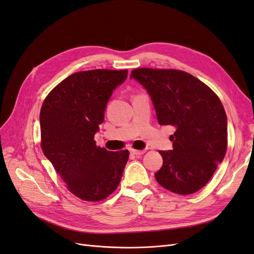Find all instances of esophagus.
<instances>
[{"label":"esophagus","mask_w":254,"mask_h":254,"mask_svg":"<svg viewBox=\"0 0 254 254\" xmlns=\"http://www.w3.org/2000/svg\"><path fill=\"white\" fill-rule=\"evenodd\" d=\"M130 152H131V153H132V155H135V156H141V155H144V153H145V150L130 149Z\"/></svg>","instance_id":"1"}]
</instances>
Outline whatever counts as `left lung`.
I'll return each mask as SVG.
<instances>
[{"mask_svg": "<svg viewBox=\"0 0 254 254\" xmlns=\"http://www.w3.org/2000/svg\"><path fill=\"white\" fill-rule=\"evenodd\" d=\"M147 90L160 125L176 128L174 148L159 150L163 165L155 174L161 187L180 195L202 189L225 158L227 115L215 92L184 71L140 67L131 71Z\"/></svg>", "mask_w": 254, "mask_h": 254, "instance_id": "left-lung-1", "label": "left lung"}]
</instances>
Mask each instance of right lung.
I'll list each match as a JSON object with an SVG mask.
<instances>
[{
    "instance_id": "1",
    "label": "right lung",
    "mask_w": 254,
    "mask_h": 254,
    "mask_svg": "<svg viewBox=\"0 0 254 254\" xmlns=\"http://www.w3.org/2000/svg\"><path fill=\"white\" fill-rule=\"evenodd\" d=\"M127 70H89L64 79L45 97L40 111L41 149L73 195L101 201L119 187L127 149L99 147L94 134L113 90Z\"/></svg>"
}]
</instances>
